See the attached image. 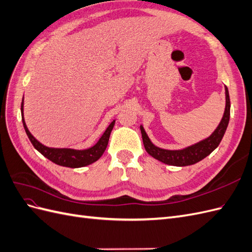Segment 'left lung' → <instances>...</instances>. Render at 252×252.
Masks as SVG:
<instances>
[{
    "label": "left lung",
    "instance_id": "8db88e82",
    "mask_svg": "<svg viewBox=\"0 0 252 252\" xmlns=\"http://www.w3.org/2000/svg\"><path fill=\"white\" fill-rule=\"evenodd\" d=\"M225 96H226V104H225L223 118L220 120L218 127L216 128V130L213 131L208 138H206L200 142H197L193 145H190V146H187L182 149H175V150L164 149V148L156 146V145L150 141L149 136L147 135L146 131H145L143 125H141L140 129H141L145 149H146V151L152 158H155L158 159V161L167 165L183 167V166L193 165L197 162L202 161L203 158L209 156L211 152L219 146L225 134L228 123H229L230 98H229V93H228V88L226 86H225Z\"/></svg>",
    "mask_w": 252,
    "mask_h": 252
}]
</instances>
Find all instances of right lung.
<instances>
[{
  "instance_id": "obj_1",
  "label": "right lung",
  "mask_w": 252,
  "mask_h": 252,
  "mask_svg": "<svg viewBox=\"0 0 252 252\" xmlns=\"http://www.w3.org/2000/svg\"><path fill=\"white\" fill-rule=\"evenodd\" d=\"M21 113H22L23 126H24L26 134L28 136V139L30 140V142H32V144L33 145V147L45 158L50 159L51 162L60 166L70 167V168H80V167L87 166L96 162L104 154L106 147H107L111 130L113 129L114 123H116V120H113L109 124V126L106 128V130L102 134L101 138L98 139V141L94 145L93 147L90 148L80 149V150L72 149V148H52V147L45 146V145H43L41 142L37 141L28 130L27 125L25 123V119H24V96H23V100H22Z\"/></svg>"
}]
</instances>
